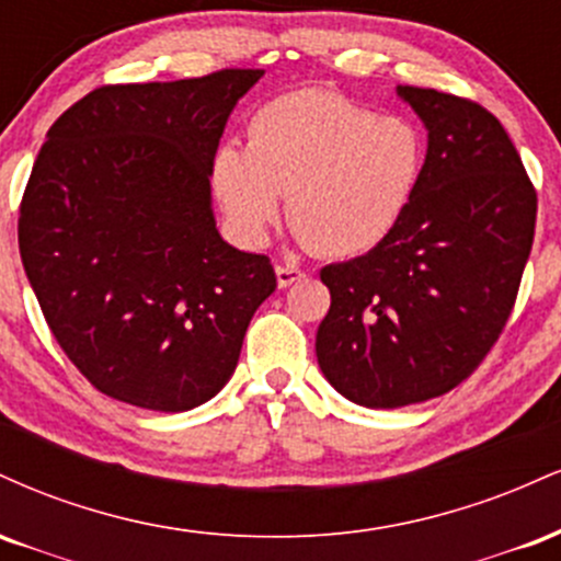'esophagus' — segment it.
I'll return each instance as SVG.
<instances>
[{
  "mask_svg": "<svg viewBox=\"0 0 561 561\" xmlns=\"http://www.w3.org/2000/svg\"><path fill=\"white\" fill-rule=\"evenodd\" d=\"M306 272H302V268H298V266H289V263H279V266H276V285H279L282 289L285 287H289V285H295V282H302L306 279Z\"/></svg>",
  "mask_w": 561,
  "mask_h": 561,
  "instance_id": "1",
  "label": "esophagus"
}]
</instances>
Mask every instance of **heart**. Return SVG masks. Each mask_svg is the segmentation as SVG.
<instances>
[{
	"label": "heart",
	"mask_w": 561,
	"mask_h": 561,
	"mask_svg": "<svg viewBox=\"0 0 561 561\" xmlns=\"http://www.w3.org/2000/svg\"><path fill=\"white\" fill-rule=\"evenodd\" d=\"M422 169L424 137L411 121L308 87L263 102L248 150L218 147L210 182L240 240H266L287 195L289 227L311 253L356 259L398 227Z\"/></svg>",
	"instance_id": "heart-1"
}]
</instances>
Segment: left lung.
Wrapping results in <instances>:
<instances>
[{
  "mask_svg": "<svg viewBox=\"0 0 561 561\" xmlns=\"http://www.w3.org/2000/svg\"><path fill=\"white\" fill-rule=\"evenodd\" d=\"M427 126V158L398 227L319 272L324 377L353 403L398 409L465 382L504 332L536 234L538 195L493 113L398 87Z\"/></svg>",
  "mask_w": 561,
  "mask_h": 561,
  "instance_id": "left-lung-1",
  "label": "left lung"
}]
</instances>
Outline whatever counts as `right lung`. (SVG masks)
<instances>
[{
  "instance_id": "add662e5",
  "label": "right lung",
  "mask_w": 561,
  "mask_h": 561,
  "mask_svg": "<svg viewBox=\"0 0 561 561\" xmlns=\"http://www.w3.org/2000/svg\"><path fill=\"white\" fill-rule=\"evenodd\" d=\"M263 76L105 83L47 131L21 199L18 244L57 345L96 390L186 411L229 382L268 255L221 240L210 160L237 100Z\"/></svg>"
}]
</instances>
